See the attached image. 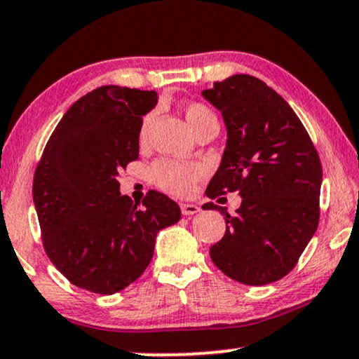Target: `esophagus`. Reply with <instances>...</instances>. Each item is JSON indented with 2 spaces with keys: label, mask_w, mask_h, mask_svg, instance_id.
Returning <instances> with one entry per match:
<instances>
[{
  "label": "esophagus",
  "mask_w": 359,
  "mask_h": 359,
  "mask_svg": "<svg viewBox=\"0 0 359 359\" xmlns=\"http://www.w3.org/2000/svg\"><path fill=\"white\" fill-rule=\"evenodd\" d=\"M180 210H182L185 217H190L201 212V207L195 205V203H182V205H180Z\"/></svg>",
  "instance_id": "1"
}]
</instances>
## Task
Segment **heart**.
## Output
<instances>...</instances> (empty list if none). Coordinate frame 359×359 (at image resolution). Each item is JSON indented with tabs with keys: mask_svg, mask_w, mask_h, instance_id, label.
I'll return each instance as SVG.
<instances>
[{
	"mask_svg": "<svg viewBox=\"0 0 359 359\" xmlns=\"http://www.w3.org/2000/svg\"><path fill=\"white\" fill-rule=\"evenodd\" d=\"M184 116L189 124V129L192 130V133H195V130L201 129L203 126L210 124V122H217V117L210 109L198 102L187 104V106L184 107ZM151 119L152 116H147L146 119L142 121V126H140V139L146 137ZM202 175L203 169L201 165H187L170 161L157 162L151 170L154 184L175 195H187L192 192L194 184L197 182Z\"/></svg>",
	"mask_w": 359,
	"mask_h": 359,
	"instance_id": "obj_1",
	"label": "heart"
}]
</instances>
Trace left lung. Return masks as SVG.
I'll return each instance as SVG.
<instances>
[{
	"mask_svg": "<svg viewBox=\"0 0 359 359\" xmlns=\"http://www.w3.org/2000/svg\"><path fill=\"white\" fill-rule=\"evenodd\" d=\"M202 96L222 112L226 129L205 194L242 197L233 217L224 212L225 235L210 247V258L240 283H271L292 271L318 226V152L288 102L253 76H230ZM202 208L222 207L208 202Z\"/></svg>",
	"mask_w": 359,
	"mask_h": 359,
	"instance_id": "8db88e82",
	"label": "left lung"
}]
</instances>
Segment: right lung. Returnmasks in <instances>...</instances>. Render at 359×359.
<instances>
[{
  "instance_id": "add662e5",
  "label": "right lung",
  "mask_w": 359,
  "mask_h": 359,
  "mask_svg": "<svg viewBox=\"0 0 359 359\" xmlns=\"http://www.w3.org/2000/svg\"><path fill=\"white\" fill-rule=\"evenodd\" d=\"M156 90L102 86L67 109L34 172L33 201L53 265L76 287L112 294L139 278L156 237L180 207L151 190L144 208L119 192V170L139 157L142 117Z\"/></svg>"
}]
</instances>
